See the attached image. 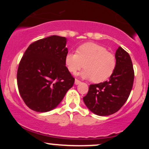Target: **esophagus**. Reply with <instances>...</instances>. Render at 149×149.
<instances>
[{
	"mask_svg": "<svg viewBox=\"0 0 149 149\" xmlns=\"http://www.w3.org/2000/svg\"><path fill=\"white\" fill-rule=\"evenodd\" d=\"M80 83H81V81H80V80H79L78 79H77V78H76V79H75V84H76V85L80 84Z\"/></svg>",
	"mask_w": 149,
	"mask_h": 149,
	"instance_id": "obj_1",
	"label": "esophagus"
}]
</instances>
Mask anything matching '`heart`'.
<instances>
[{"instance_id":"1","label":"heart","mask_w":149,"mask_h":149,"mask_svg":"<svg viewBox=\"0 0 149 149\" xmlns=\"http://www.w3.org/2000/svg\"><path fill=\"white\" fill-rule=\"evenodd\" d=\"M81 73L84 78L92 79L96 83L106 81L113 74L117 60L116 56L104 46L95 42H85L77 49V53L69 52L65 57L68 71L76 73L84 67Z\"/></svg>"}]
</instances>
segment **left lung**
<instances>
[{"instance_id": "1", "label": "left lung", "mask_w": 149, "mask_h": 149, "mask_svg": "<svg viewBox=\"0 0 149 149\" xmlns=\"http://www.w3.org/2000/svg\"><path fill=\"white\" fill-rule=\"evenodd\" d=\"M117 65L109 80L89 87L83 97L87 107L98 116L115 113L127 100L133 86L134 71L130 54L119 47L116 50Z\"/></svg>"}]
</instances>
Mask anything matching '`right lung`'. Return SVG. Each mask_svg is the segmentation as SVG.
Wrapping results in <instances>:
<instances>
[{"mask_svg":"<svg viewBox=\"0 0 149 149\" xmlns=\"http://www.w3.org/2000/svg\"><path fill=\"white\" fill-rule=\"evenodd\" d=\"M65 37L52 36L33 42L19 64L18 90L26 105L47 112L61 102L75 78L65 65L68 53Z\"/></svg>","mask_w":149,"mask_h":149,"instance_id":"right-lung-1","label":"right lung"}]
</instances>
